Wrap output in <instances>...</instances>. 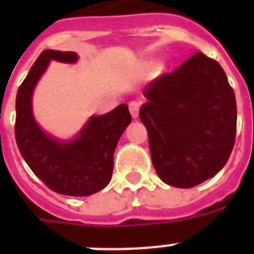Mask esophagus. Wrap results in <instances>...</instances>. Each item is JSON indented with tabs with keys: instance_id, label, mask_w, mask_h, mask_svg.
Returning a JSON list of instances; mask_svg holds the SVG:
<instances>
[{
	"instance_id": "1",
	"label": "esophagus",
	"mask_w": 254,
	"mask_h": 254,
	"mask_svg": "<svg viewBox=\"0 0 254 254\" xmlns=\"http://www.w3.org/2000/svg\"><path fill=\"white\" fill-rule=\"evenodd\" d=\"M140 105H141V103L137 102V100H132V102H129L128 108H129V113H131L132 118H137L138 117Z\"/></svg>"
}]
</instances>
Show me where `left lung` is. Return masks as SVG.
<instances>
[{
	"label": "left lung",
	"instance_id": "8db88e82",
	"mask_svg": "<svg viewBox=\"0 0 254 254\" xmlns=\"http://www.w3.org/2000/svg\"><path fill=\"white\" fill-rule=\"evenodd\" d=\"M140 120L152 165L167 185L190 188L223 169L237 132V102L223 67L201 52L146 85Z\"/></svg>",
	"mask_w": 254,
	"mask_h": 254
}]
</instances>
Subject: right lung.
<instances>
[{
    "label": "right lung",
    "instance_id": "right-lung-1",
    "mask_svg": "<svg viewBox=\"0 0 254 254\" xmlns=\"http://www.w3.org/2000/svg\"><path fill=\"white\" fill-rule=\"evenodd\" d=\"M52 60L75 64V52L46 49L31 66L16 95L15 137L20 154L49 190L66 196H90L107 187L113 173V154L131 123L128 107L121 104L93 116L72 140H60L40 128L33 114L35 85Z\"/></svg>",
    "mask_w": 254,
    "mask_h": 254
}]
</instances>
